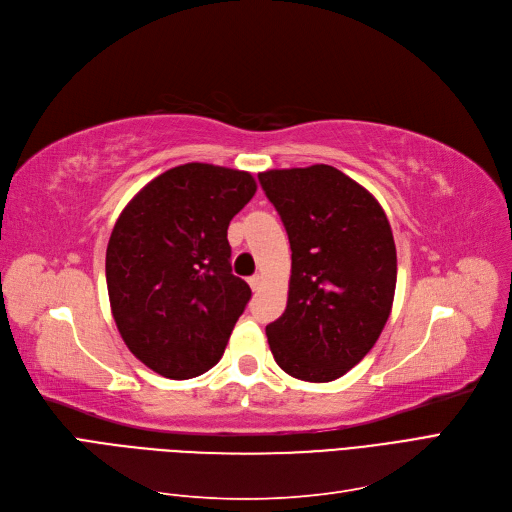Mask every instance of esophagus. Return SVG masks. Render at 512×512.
<instances>
[{
	"instance_id": "obj_1",
	"label": "esophagus",
	"mask_w": 512,
	"mask_h": 512,
	"mask_svg": "<svg viewBox=\"0 0 512 512\" xmlns=\"http://www.w3.org/2000/svg\"><path fill=\"white\" fill-rule=\"evenodd\" d=\"M249 285H251L253 291H259V287H261V276H259V274L251 276V278H249Z\"/></svg>"
}]
</instances>
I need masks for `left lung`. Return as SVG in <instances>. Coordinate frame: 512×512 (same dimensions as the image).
<instances>
[{"label": "left lung", "mask_w": 512, "mask_h": 512, "mask_svg": "<svg viewBox=\"0 0 512 512\" xmlns=\"http://www.w3.org/2000/svg\"><path fill=\"white\" fill-rule=\"evenodd\" d=\"M291 242L287 310L266 327L278 367L333 382L375 346L392 310L396 246L384 208L329 164L259 173Z\"/></svg>", "instance_id": "1"}]
</instances>
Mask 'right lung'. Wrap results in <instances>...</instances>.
<instances>
[{
    "label": "right lung",
    "mask_w": 512,
    "mask_h": 512,
    "mask_svg": "<svg viewBox=\"0 0 512 512\" xmlns=\"http://www.w3.org/2000/svg\"><path fill=\"white\" fill-rule=\"evenodd\" d=\"M255 192L251 173L189 162L149 181L113 225L111 314L151 371L189 380L219 363L251 299L232 274L227 225Z\"/></svg>",
    "instance_id": "right-lung-1"
}]
</instances>
